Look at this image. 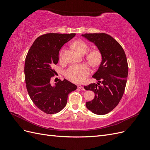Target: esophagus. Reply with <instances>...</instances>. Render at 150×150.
Here are the masks:
<instances>
[{"label":"esophagus","mask_w":150,"mask_h":150,"mask_svg":"<svg viewBox=\"0 0 150 150\" xmlns=\"http://www.w3.org/2000/svg\"><path fill=\"white\" fill-rule=\"evenodd\" d=\"M78 88L79 89H81V90H85V89H84V88L83 87V86H81V85H80V84L78 85Z\"/></svg>","instance_id":"1"}]
</instances>
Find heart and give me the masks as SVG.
<instances>
[{"label": "heart", "mask_w": 150, "mask_h": 150, "mask_svg": "<svg viewBox=\"0 0 150 150\" xmlns=\"http://www.w3.org/2000/svg\"><path fill=\"white\" fill-rule=\"evenodd\" d=\"M73 47L79 54H84L87 52L89 49V46L86 42L83 40H77L72 43ZM64 50L62 49L59 54L60 59H62L63 54ZM88 61L93 66L98 65L101 59V54L98 49H93L90 51L87 57ZM90 72V69L88 65L82 64H75L71 66L67 69L64 72L65 76L71 81L76 83H81L86 79Z\"/></svg>", "instance_id": "1"}]
</instances>
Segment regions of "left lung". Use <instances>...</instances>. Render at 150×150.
Listing matches in <instances>:
<instances>
[{"instance_id": "8db88e82", "label": "left lung", "mask_w": 150, "mask_h": 150, "mask_svg": "<svg viewBox=\"0 0 150 150\" xmlns=\"http://www.w3.org/2000/svg\"><path fill=\"white\" fill-rule=\"evenodd\" d=\"M83 37L95 44L102 56V62L93 78L97 84L85 86L86 90L95 94L91 101L86 102L89 110L99 115H106L117 106L124 94L128 74L125 52L118 42L104 34H85Z\"/></svg>"}]
</instances>
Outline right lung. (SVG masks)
Instances as JSON below:
<instances>
[{"instance_id": "right-lung-1", "label": "right lung", "mask_w": 150, "mask_h": 150, "mask_svg": "<svg viewBox=\"0 0 150 150\" xmlns=\"http://www.w3.org/2000/svg\"><path fill=\"white\" fill-rule=\"evenodd\" d=\"M76 34L47 33L40 35L27 54L24 74L26 88L34 104L46 114H54L64 108L68 94L76 85L64 79L53 84L51 78L56 71L53 66L59 61V52L63 45Z\"/></svg>"}]
</instances>
